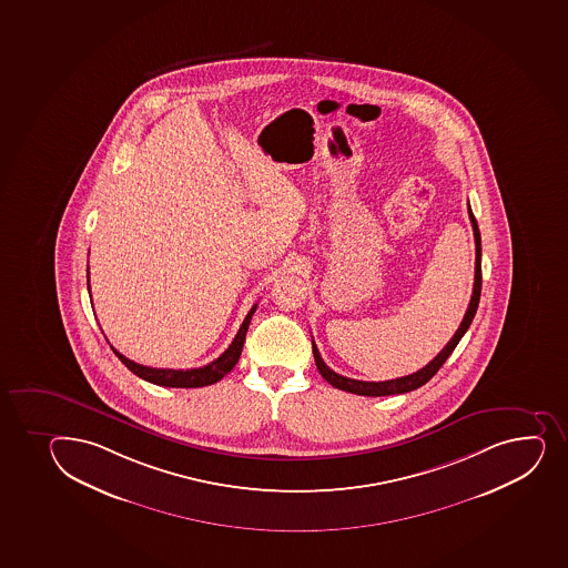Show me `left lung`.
<instances>
[{
    "label": "left lung",
    "mask_w": 568,
    "mask_h": 568,
    "mask_svg": "<svg viewBox=\"0 0 568 568\" xmlns=\"http://www.w3.org/2000/svg\"><path fill=\"white\" fill-rule=\"evenodd\" d=\"M468 214L471 227H474L475 236L474 293H471L468 311H466V315H464L460 326L456 329L455 335L450 337L449 343L444 346V351L439 352L438 356L434 357L433 362H428V365L419 368L417 373H412V375L400 376V378H395V381L365 382L354 381V378H346V376L337 375L335 371H332V368L324 363V359L321 357V352H318L315 343H313V356H315L316 368H318V373H321L324 381L332 384V386L337 387L341 392L354 393V395H363V397H386V395H400V393L414 392L417 387L425 386V384H427V382L438 373L439 367L444 365L445 359L453 354L456 345L460 343L464 334L468 332L469 324L474 321L477 307H479L480 285H483V272H480V233L479 227H477V220H475L474 212H471L469 206Z\"/></svg>",
    "instance_id": "1"
}]
</instances>
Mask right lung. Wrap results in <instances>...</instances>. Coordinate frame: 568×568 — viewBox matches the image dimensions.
<instances>
[{"label":"right lung","instance_id":"obj_1","mask_svg":"<svg viewBox=\"0 0 568 568\" xmlns=\"http://www.w3.org/2000/svg\"><path fill=\"white\" fill-rule=\"evenodd\" d=\"M89 288V281H88ZM89 296H91V288H89ZM257 310V304L253 305L246 318L240 326L239 334L234 337L233 343L229 345L227 351L223 352L222 356L216 357L214 362L209 363L205 367L200 368H154L145 367L140 363L132 362L129 357H124L121 352L115 351L112 346V351L115 352V356L126 365V367L134 373L135 376H140L143 381L156 384V386L164 387H203L211 386L214 382L222 381L223 376L227 375L233 371L234 365L239 363L240 354H242V346L246 341L247 328H250V322H252L253 313Z\"/></svg>","mask_w":568,"mask_h":568}]
</instances>
